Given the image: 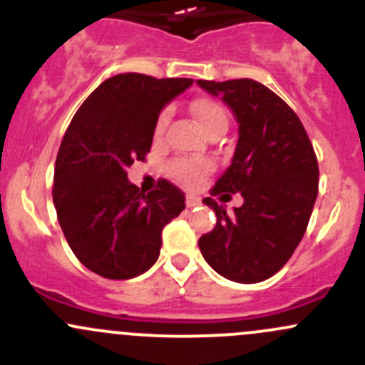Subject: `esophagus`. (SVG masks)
<instances>
[{
	"label": "esophagus",
	"mask_w": 365,
	"mask_h": 365,
	"mask_svg": "<svg viewBox=\"0 0 365 365\" xmlns=\"http://www.w3.org/2000/svg\"><path fill=\"white\" fill-rule=\"evenodd\" d=\"M200 203H201V201L197 200L196 196H190V194H189V196L185 197V205H187V208H194V206H197Z\"/></svg>",
	"instance_id": "34e87169"
}]
</instances>
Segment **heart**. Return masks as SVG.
Listing matches in <instances>:
<instances>
[{
  "label": "heart",
  "mask_w": 365,
  "mask_h": 365,
  "mask_svg": "<svg viewBox=\"0 0 365 365\" xmlns=\"http://www.w3.org/2000/svg\"><path fill=\"white\" fill-rule=\"evenodd\" d=\"M190 113L196 118L197 125L206 135L213 134V132H224L227 127V113L219 102L212 101V98H196L190 104ZM168 125V113H162L157 120L155 125V135L160 138L164 134V128ZM171 175L175 176L178 182L185 183V185H196L200 182L201 176L208 171V164L205 162H194V160H175L171 164Z\"/></svg>",
  "instance_id": "b5f03b06"
}]
</instances>
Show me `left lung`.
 <instances>
[{"instance_id": "8db88e82", "label": "left lung", "mask_w": 365, "mask_h": 365, "mask_svg": "<svg viewBox=\"0 0 365 365\" xmlns=\"http://www.w3.org/2000/svg\"><path fill=\"white\" fill-rule=\"evenodd\" d=\"M197 84L220 95L238 121L233 160L212 196L244 197L233 213L205 197L217 224L200 238L201 254L230 281L261 282L288 263L307 230L318 196V159L297 113L261 83L200 79Z\"/></svg>"}]
</instances>
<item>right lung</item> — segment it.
Listing matches in <instances>:
<instances>
[{
  "mask_svg": "<svg viewBox=\"0 0 365 365\" xmlns=\"http://www.w3.org/2000/svg\"><path fill=\"white\" fill-rule=\"evenodd\" d=\"M185 77L118 73L106 79L73 114L58 150L53 201L77 259L106 279H132L153 267L162 230L185 208L169 183L145 194L127 168L145 160L159 114L192 84Z\"/></svg>",
  "mask_w": 365,
  "mask_h": 365,
  "instance_id": "1",
  "label": "right lung"
}]
</instances>
